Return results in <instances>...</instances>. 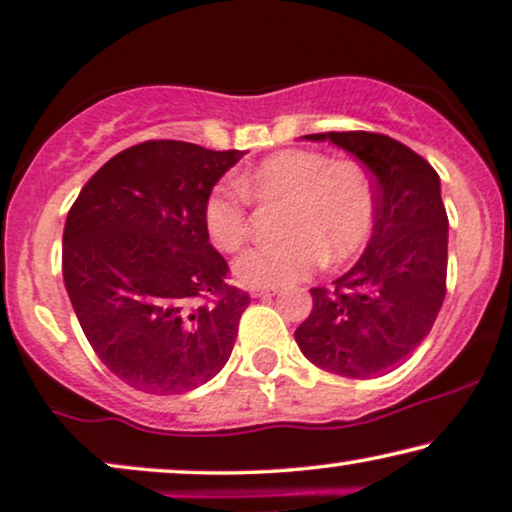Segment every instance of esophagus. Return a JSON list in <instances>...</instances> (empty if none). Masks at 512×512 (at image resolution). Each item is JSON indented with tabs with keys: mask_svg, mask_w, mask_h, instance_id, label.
Returning a JSON list of instances; mask_svg holds the SVG:
<instances>
[{
	"mask_svg": "<svg viewBox=\"0 0 512 512\" xmlns=\"http://www.w3.org/2000/svg\"><path fill=\"white\" fill-rule=\"evenodd\" d=\"M279 293V288L276 286H257V288H252V295H255V298H267V295H276Z\"/></svg>",
	"mask_w": 512,
	"mask_h": 512,
	"instance_id": "1",
	"label": "esophagus"
}]
</instances>
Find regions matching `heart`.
I'll use <instances>...</instances> for the list:
<instances>
[{
  "instance_id": "obj_1",
  "label": "heart",
  "mask_w": 512,
  "mask_h": 512,
  "mask_svg": "<svg viewBox=\"0 0 512 512\" xmlns=\"http://www.w3.org/2000/svg\"><path fill=\"white\" fill-rule=\"evenodd\" d=\"M240 189L219 186L205 202V229L224 252L252 236L250 200H288L281 219L286 238L257 245L236 262L240 281L283 286L305 279L319 264H338L367 243L377 221V181L355 159L331 162L322 152L286 150L240 176Z\"/></svg>"
}]
</instances>
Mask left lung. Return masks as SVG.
<instances>
[{
	"mask_svg": "<svg viewBox=\"0 0 512 512\" xmlns=\"http://www.w3.org/2000/svg\"><path fill=\"white\" fill-rule=\"evenodd\" d=\"M355 155L377 181V221L362 257L334 286L312 288L295 341L312 365L372 379L403 365L446 298L448 217L427 159L381 133H312Z\"/></svg>",
	"mask_w": 512,
	"mask_h": 512,
	"instance_id": "obj_1",
	"label": "left lung"
}]
</instances>
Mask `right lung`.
<instances>
[{
	"mask_svg": "<svg viewBox=\"0 0 512 512\" xmlns=\"http://www.w3.org/2000/svg\"><path fill=\"white\" fill-rule=\"evenodd\" d=\"M240 157L147 140L109 159L69 209L66 293L92 350L133 389L186 393L229 362L250 298L226 283L205 202Z\"/></svg>",
	"mask_w": 512,
	"mask_h": 512,
	"instance_id": "1",
	"label": "right lung"
}]
</instances>
